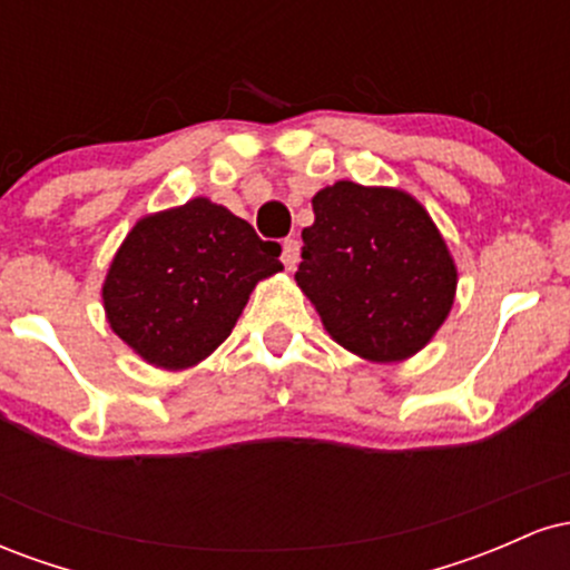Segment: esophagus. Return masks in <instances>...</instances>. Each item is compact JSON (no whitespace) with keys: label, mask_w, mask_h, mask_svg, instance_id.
<instances>
[{"label":"esophagus","mask_w":570,"mask_h":570,"mask_svg":"<svg viewBox=\"0 0 570 570\" xmlns=\"http://www.w3.org/2000/svg\"><path fill=\"white\" fill-rule=\"evenodd\" d=\"M281 263H284L286 271H294L299 263V244L294 238L284 240V248H281Z\"/></svg>","instance_id":"obj_1"}]
</instances>
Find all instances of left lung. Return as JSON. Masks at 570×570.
Segmentation results:
<instances>
[{"mask_svg": "<svg viewBox=\"0 0 570 570\" xmlns=\"http://www.w3.org/2000/svg\"><path fill=\"white\" fill-rule=\"evenodd\" d=\"M294 281L337 345L367 362H404L450 316L458 267L410 193L335 181L313 195Z\"/></svg>", "mask_w": 570, "mask_h": 570, "instance_id": "obj_1", "label": "left lung"}]
</instances>
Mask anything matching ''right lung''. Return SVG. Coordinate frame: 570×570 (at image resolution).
I'll return each instance as SVG.
<instances>
[{
	"mask_svg": "<svg viewBox=\"0 0 570 570\" xmlns=\"http://www.w3.org/2000/svg\"><path fill=\"white\" fill-rule=\"evenodd\" d=\"M278 254L246 219L193 198L130 227L104 278V313L147 364L189 370L230 337L254 286L284 271Z\"/></svg>",
	"mask_w": 570,
	"mask_h": 570,
	"instance_id": "obj_1",
	"label": "right lung"
}]
</instances>
